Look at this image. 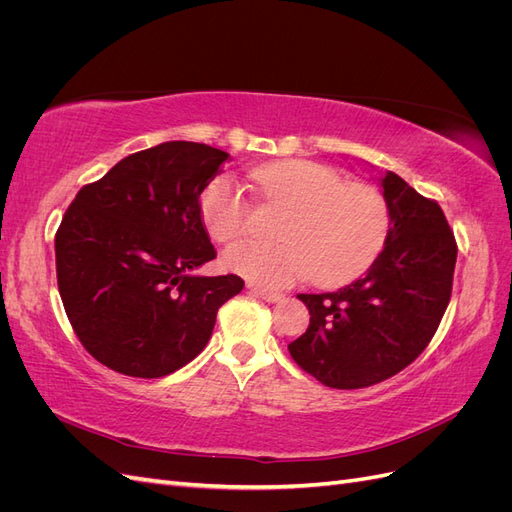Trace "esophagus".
Returning <instances> with one entry per match:
<instances>
[{
    "instance_id": "34e87169",
    "label": "esophagus",
    "mask_w": 512,
    "mask_h": 512,
    "mask_svg": "<svg viewBox=\"0 0 512 512\" xmlns=\"http://www.w3.org/2000/svg\"><path fill=\"white\" fill-rule=\"evenodd\" d=\"M250 292L254 294V297L267 301V303H277L282 301V294L280 292H271V290H265V288H258V286H250Z\"/></svg>"
}]
</instances>
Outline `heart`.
Instances as JSON below:
<instances>
[{"instance_id":"heart-1","label":"heart","mask_w":512,"mask_h":512,"mask_svg":"<svg viewBox=\"0 0 512 512\" xmlns=\"http://www.w3.org/2000/svg\"><path fill=\"white\" fill-rule=\"evenodd\" d=\"M256 188L271 205L288 209L277 245L239 241L224 252V267L256 286L286 288L312 275L337 286L361 275L380 254L391 213L382 192L369 183H344L333 168L290 160L260 166ZM200 213L215 241L239 237L250 203L230 177L215 179L200 198Z\"/></svg>"}]
</instances>
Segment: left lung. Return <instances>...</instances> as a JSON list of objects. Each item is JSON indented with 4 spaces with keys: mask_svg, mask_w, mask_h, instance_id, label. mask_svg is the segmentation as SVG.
Instances as JSON below:
<instances>
[{
    "mask_svg": "<svg viewBox=\"0 0 512 512\" xmlns=\"http://www.w3.org/2000/svg\"><path fill=\"white\" fill-rule=\"evenodd\" d=\"M380 185L391 226L374 265L335 292L299 294L312 318L288 344L290 356L331 389L399 374L427 348L451 301L457 243L444 211L391 170Z\"/></svg>",
    "mask_w": 512,
    "mask_h": 512,
    "instance_id": "8db88e82",
    "label": "left lung"
}]
</instances>
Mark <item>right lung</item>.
I'll return each instance as SVG.
<instances>
[{"label": "right lung", "instance_id": "1", "mask_svg": "<svg viewBox=\"0 0 512 512\" xmlns=\"http://www.w3.org/2000/svg\"><path fill=\"white\" fill-rule=\"evenodd\" d=\"M230 156L168 141L81 188L55 235L57 286L85 350L132 378H162L203 352L239 275L200 277L215 258L200 194Z\"/></svg>", "mask_w": 512, "mask_h": 512}]
</instances>
